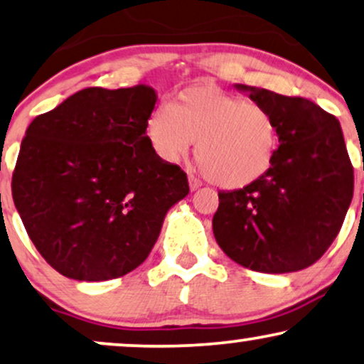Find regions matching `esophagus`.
I'll return each instance as SVG.
<instances>
[{"mask_svg":"<svg viewBox=\"0 0 364 364\" xmlns=\"http://www.w3.org/2000/svg\"><path fill=\"white\" fill-rule=\"evenodd\" d=\"M202 186V183L197 181L196 177H188V187H191V191L193 192V191H197V188H199Z\"/></svg>","mask_w":364,"mask_h":364,"instance_id":"34e87169","label":"esophagus"}]
</instances>
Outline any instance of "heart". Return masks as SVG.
Returning a JSON list of instances; mask_svg holds the SVG:
<instances>
[{"label":"heart","instance_id":"heart-1","mask_svg":"<svg viewBox=\"0 0 364 364\" xmlns=\"http://www.w3.org/2000/svg\"><path fill=\"white\" fill-rule=\"evenodd\" d=\"M196 139L205 177L219 187L242 188L271 171L279 127L261 103L200 83L178 92L171 107H155L145 120V140L165 164L186 157Z\"/></svg>","mask_w":364,"mask_h":364}]
</instances>
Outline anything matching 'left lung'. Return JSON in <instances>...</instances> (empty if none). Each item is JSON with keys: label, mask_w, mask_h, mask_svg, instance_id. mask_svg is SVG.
<instances>
[{"label": "left lung", "mask_w": 364, "mask_h": 364, "mask_svg": "<svg viewBox=\"0 0 364 364\" xmlns=\"http://www.w3.org/2000/svg\"><path fill=\"white\" fill-rule=\"evenodd\" d=\"M234 87L272 113L279 149L262 178L219 192L214 237L234 262L252 271H301L333 244L353 199L355 177L341 125L306 98Z\"/></svg>", "instance_id": "8db88e82"}]
</instances>
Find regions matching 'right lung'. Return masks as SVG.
<instances>
[{"instance_id": "obj_1", "label": "right lung", "mask_w": 364, "mask_h": 364, "mask_svg": "<svg viewBox=\"0 0 364 364\" xmlns=\"http://www.w3.org/2000/svg\"><path fill=\"white\" fill-rule=\"evenodd\" d=\"M147 85L85 88L28 127L13 172L16 210L38 252L75 281L125 276L147 259L186 172L155 157Z\"/></svg>"}]
</instances>
